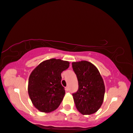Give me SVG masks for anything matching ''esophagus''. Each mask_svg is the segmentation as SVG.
Returning <instances> with one entry per match:
<instances>
[{
	"label": "esophagus",
	"instance_id": "obj_1",
	"mask_svg": "<svg viewBox=\"0 0 133 133\" xmlns=\"http://www.w3.org/2000/svg\"><path fill=\"white\" fill-rule=\"evenodd\" d=\"M65 90H66V91H68L69 90V87H66V88H65Z\"/></svg>",
	"mask_w": 133,
	"mask_h": 133
}]
</instances>
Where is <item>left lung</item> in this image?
<instances>
[{
    "mask_svg": "<svg viewBox=\"0 0 133 133\" xmlns=\"http://www.w3.org/2000/svg\"><path fill=\"white\" fill-rule=\"evenodd\" d=\"M72 68L78 81V91L72 94L76 108L83 115L96 113L102 105L105 94L99 72L87 61L73 62Z\"/></svg>",
    "mask_w": 133,
    "mask_h": 133,
    "instance_id": "obj_1",
    "label": "left lung"
}]
</instances>
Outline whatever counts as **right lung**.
<instances>
[{
	"label": "right lung",
	"instance_id": "obj_1",
	"mask_svg": "<svg viewBox=\"0 0 133 133\" xmlns=\"http://www.w3.org/2000/svg\"><path fill=\"white\" fill-rule=\"evenodd\" d=\"M69 67V62L52 58L43 61L30 75L28 94L39 111L49 113L57 109L65 95L61 84V74Z\"/></svg>",
	"mask_w": 133,
	"mask_h": 133
}]
</instances>
